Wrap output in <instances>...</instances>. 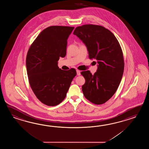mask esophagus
Wrapping results in <instances>:
<instances>
[{"mask_svg": "<svg viewBox=\"0 0 149 149\" xmlns=\"http://www.w3.org/2000/svg\"><path fill=\"white\" fill-rule=\"evenodd\" d=\"M76 71H77V75H78V76H80V75L81 74V73H80V71L79 70H77Z\"/></svg>", "mask_w": 149, "mask_h": 149, "instance_id": "34e87169", "label": "esophagus"}]
</instances>
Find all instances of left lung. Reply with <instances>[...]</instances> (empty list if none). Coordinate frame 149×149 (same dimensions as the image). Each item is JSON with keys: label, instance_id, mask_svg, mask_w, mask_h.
Masks as SVG:
<instances>
[{"label": "left lung", "instance_id": "8db88e82", "mask_svg": "<svg viewBox=\"0 0 149 149\" xmlns=\"http://www.w3.org/2000/svg\"><path fill=\"white\" fill-rule=\"evenodd\" d=\"M88 51L89 58L98 63L94 74L89 71L81 74L85 79L82 86L86 98L95 104H102L112 97L120 83L124 70L122 49L117 39L101 25L85 24L73 32Z\"/></svg>", "mask_w": 149, "mask_h": 149}]
</instances>
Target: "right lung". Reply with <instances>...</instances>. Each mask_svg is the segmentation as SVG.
<instances>
[{
	"label": "right lung",
	"instance_id": "add662e5",
	"mask_svg": "<svg viewBox=\"0 0 149 149\" xmlns=\"http://www.w3.org/2000/svg\"><path fill=\"white\" fill-rule=\"evenodd\" d=\"M74 27L51 26L38 35L29 49L26 67L29 81L37 98L44 104L55 106L66 97L74 69L61 70L60 57L66 55L67 40Z\"/></svg>",
	"mask_w": 149,
	"mask_h": 149
}]
</instances>
